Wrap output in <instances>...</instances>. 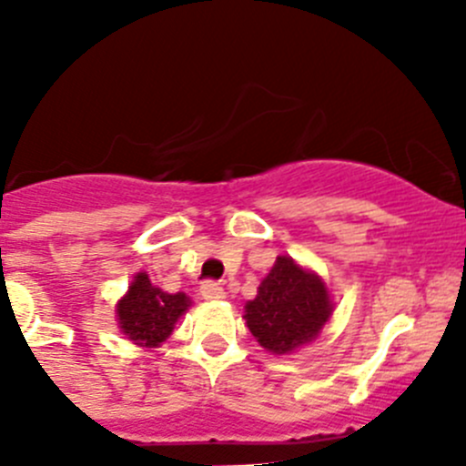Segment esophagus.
<instances>
[{"label": "esophagus", "mask_w": 466, "mask_h": 466, "mask_svg": "<svg viewBox=\"0 0 466 466\" xmlns=\"http://www.w3.org/2000/svg\"><path fill=\"white\" fill-rule=\"evenodd\" d=\"M200 295H203L205 299H211V302H216V299L225 298V290H223V286L216 284V281H205V284L200 286Z\"/></svg>", "instance_id": "obj_1"}]
</instances>
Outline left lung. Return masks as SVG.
<instances>
[{
    "mask_svg": "<svg viewBox=\"0 0 466 466\" xmlns=\"http://www.w3.org/2000/svg\"><path fill=\"white\" fill-rule=\"evenodd\" d=\"M331 313V295L320 277L281 255L263 277L257 298L246 304L243 318L263 350L281 356L316 340Z\"/></svg>",
    "mask_w": 466,
    "mask_h": 466,
    "instance_id": "obj_1",
    "label": "left lung"
}]
</instances>
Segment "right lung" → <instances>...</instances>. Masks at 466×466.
Here are the masks:
<instances>
[{"instance_id": "right-lung-1", "label": "right lung", "mask_w": 466, "mask_h": 466, "mask_svg": "<svg viewBox=\"0 0 466 466\" xmlns=\"http://www.w3.org/2000/svg\"><path fill=\"white\" fill-rule=\"evenodd\" d=\"M189 307L185 293H164L150 284L146 272H137L128 293L116 302V322L135 345L159 347Z\"/></svg>"}]
</instances>
